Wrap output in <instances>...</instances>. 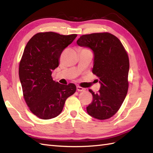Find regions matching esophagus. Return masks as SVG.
I'll list each match as a JSON object with an SVG mask.
<instances>
[{"label": "esophagus", "instance_id": "obj_1", "mask_svg": "<svg viewBox=\"0 0 153 153\" xmlns=\"http://www.w3.org/2000/svg\"><path fill=\"white\" fill-rule=\"evenodd\" d=\"M76 88H77V90L78 91H85V88H83V87H80V86H77Z\"/></svg>", "mask_w": 153, "mask_h": 153}]
</instances>
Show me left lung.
Here are the masks:
<instances>
[{"label": "left lung", "mask_w": 153, "mask_h": 153, "mask_svg": "<svg viewBox=\"0 0 153 153\" xmlns=\"http://www.w3.org/2000/svg\"><path fill=\"white\" fill-rule=\"evenodd\" d=\"M77 44L93 51L92 71L100 84L97 93L89 90L93 99L87 112L96 119H108L118 112L128 93V55L118 39L107 32L83 35Z\"/></svg>", "instance_id": "obj_1"}]
</instances>
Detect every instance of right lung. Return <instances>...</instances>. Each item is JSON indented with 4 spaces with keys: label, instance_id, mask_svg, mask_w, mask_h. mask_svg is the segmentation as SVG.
<instances>
[{
    "label": "right lung",
    "instance_id": "add662e5",
    "mask_svg": "<svg viewBox=\"0 0 153 153\" xmlns=\"http://www.w3.org/2000/svg\"><path fill=\"white\" fill-rule=\"evenodd\" d=\"M76 37L51 31L38 33L25 47L19 65V80L25 102L38 118L48 120L59 115L68 97L76 92L74 83L62 85L53 81L51 75L59 65L63 50Z\"/></svg>",
    "mask_w": 153,
    "mask_h": 153
}]
</instances>
